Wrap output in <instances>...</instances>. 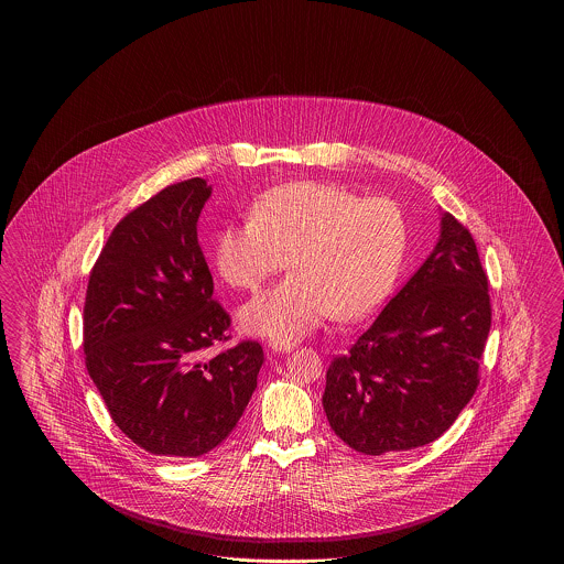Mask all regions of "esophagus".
<instances>
[{
	"label": "esophagus",
	"mask_w": 564,
	"mask_h": 564,
	"mask_svg": "<svg viewBox=\"0 0 564 564\" xmlns=\"http://www.w3.org/2000/svg\"><path fill=\"white\" fill-rule=\"evenodd\" d=\"M292 349H294V343H290V340H272L270 343V350H274V352H288Z\"/></svg>",
	"instance_id": "1"
}]
</instances>
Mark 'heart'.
Listing matches in <instances>:
<instances>
[{"label": "heart", "mask_w": 564, "mask_h": 564, "mask_svg": "<svg viewBox=\"0 0 564 564\" xmlns=\"http://www.w3.org/2000/svg\"><path fill=\"white\" fill-rule=\"evenodd\" d=\"M408 247V221L391 198L322 182H292L264 192L249 219L221 226L214 260L221 279L242 292L260 290L288 267L294 272L245 304L247 334L295 340L334 315L357 322L391 294Z\"/></svg>", "instance_id": "heart-1"}]
</instances>
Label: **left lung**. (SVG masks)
Masks as SVG:
<instances>
[{
	"mask_svg": "<svg viewBox=\"0 0 564 564\" xmlns=\"http://www.w3.org/2000/svg\"><path fill=\"white\" fill-rule=\"evenodd\" d=\"M488 276L469 230L442 214L430 258L325 375L329 427L364 455L412 451L448 430L480 382Z\"/></svg>",
	"mask_w": 564,
	"mask_h": 564,
	"instance_id": "8db88e82",
	"label": "left lung"
}]
</instances>
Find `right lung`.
I'll return each instance as SVG.
<instances>
[{"instance_id":"1","label":"right lung","mask_w":564,"mask_h":564,"mask_svg":"<svg viewBox=\"0 0 564 564\" xmlns=\"http://www.w3.org/2000/svg\"><path fill=\"white\" fill-rule=\"evenodd\" d=\"M212 186L192 177L124 215L90 270L84 302L86 370L120 431L152 455L214 451L251 400L264 350L226 343L230 315L196 224Z\"/></svg>"}]
</instances>
